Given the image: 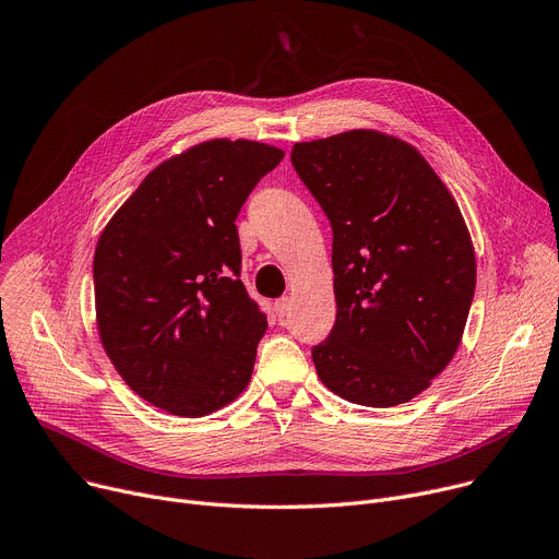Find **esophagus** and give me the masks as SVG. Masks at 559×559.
I'll return each instance as SVG.
<instances>
[{
    "mask_svg": "<svg viewBox=\"0 0 559 559\" xmlns=\"http://www.w3.org/2000/svg\"><path fill=\"white\" fill-rule=\"evenodd\" d=\"M289 306H292V301H289V296H283V299H278L276 304H274V312L283 319L287 312H289Z\"/></svg>",
    "mask_w": 559,
    "mask_h": 559,
    "instance_id": "34e87169",
    "label": "esophagus"
}]
</instances>
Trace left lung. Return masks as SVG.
<instances>
[{"label": "left lung", "instance_id": "8db88e82", "mask_svg": "<svg viewBox=\"0 0 559 559\" xmlns=\"http://www.w3.org/2000/svg\"><path fill=\"white\" fill-rule=\"evenodd\" d=\"M332 227L337 321L312 348L319 380L364 406L414 400L461 346L476 258L461 209L393 134L348 130L292 147Z\"/></svg>", "mask_w": 559, "mask_h": 559}]
</instances>
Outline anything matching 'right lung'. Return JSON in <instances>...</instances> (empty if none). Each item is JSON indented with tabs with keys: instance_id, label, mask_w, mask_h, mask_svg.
<instances>
[{
	"instance_id": "right-lung-1",
	"label": "right lung",
	"mask_w": 559,
	"mask_h": 559,
	"mask_svg": "<svg viewBox=\"0 0 559 559\" xmlns=\"http://www.w3.org/2000/svg\"><path fill=\"white\" fill-rule=\"evenodd\" d=\"M283 151L211 139L145 175L94 251L100 344L123 382L164 412L202 418L249 384L267 317L242 285L236 217Z\"/></svg>"
}]
</instances>
